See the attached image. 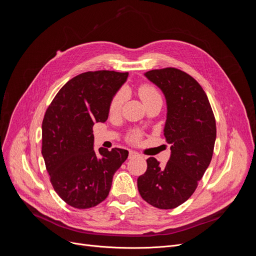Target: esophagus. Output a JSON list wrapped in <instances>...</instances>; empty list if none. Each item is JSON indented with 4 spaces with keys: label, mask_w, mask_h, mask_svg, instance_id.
Masks as SVG:
<instances>
[{
    "label": "esophagus",
    "mask_w": 256,
    "mask_h": 256,
    "mask_svg": "<svg viewBox=\"0 0 256 256\" xmlns=\"http://www.w3.org/2000/svg\"><path fill=\"white\" fill-rule=\"evenodd\" d=\"M136 156H138V154L136 152H134V150H130L129 152V158L131 159V158H134V157H136Z\"/></svg>",
    "instance_id": "34e87169"
}]
</instances>
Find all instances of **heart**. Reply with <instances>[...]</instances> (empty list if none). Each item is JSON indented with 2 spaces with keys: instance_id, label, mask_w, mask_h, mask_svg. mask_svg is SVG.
Here are the masks:
<instances>
[{
  "instance_id": "1",
  "label": "heart",
  "mask_w": 256,
  "mask_h": 256,
  "mask_svg": "<svg viewBox=\"0 0 256 256\" xmlns=\"http://www.w3.org/2000/svg\"><path fill=\"white\" fill-rule=\"evenodd\" d=\"M138 95H140L142 102L144 104L146 102H148V100L154 98V97L160 96L158 90L150 84L140 85V88H138ZM124 100H125V92H124L122 90H120V92H116L114 97L112 98L111 102H110V112L111 113L118 112L120 110L122 104H124ZM138 138H140V134H138V132H134L132 136H130V140H132V141H138Z\"/></svg>"
}]
</instances>
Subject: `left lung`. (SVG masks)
Wrapping results in <instances>:
<instances>
[{
	"label": "left lung",
	"mask_w": 256,
	"mask_h": 256,
	"mask_svg": "<svg viewBox=\"0 0 256 256\" xmlns=\"http://www.w3.org/2000/svg\"><path fill=\"white\" fill-rule=\"evenodd\" d=\"M164 92L166 102V141L171 156L164 166L154 157L138 178V189L147 203L172 209L184 203L210 164L216 141V120L206 92L191 76L176 68L144 74Z\"/></svg>",
	"instance_id": "obj_1"
}]
</instances>
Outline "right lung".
Masks as SVG:
<instances>
[{"label":"right lung","mask_w":256,"mask_h":256,"mask_svg":"<svg viewBox=\"0 0 256 256\" xmlns=\"http://www.w3.org/2000/svg\"><path fill=\"white\" fill-rule=\"evenodd\" d=\"M128 72H88L60 90L42 120V154L50 182L60 198L74 208L86 209L104 200L114 173L128 150L100 147L94 150L92 126L104 122L110 102Z\"/></svg>","instance_id":"obj_1"}]
</instances>
